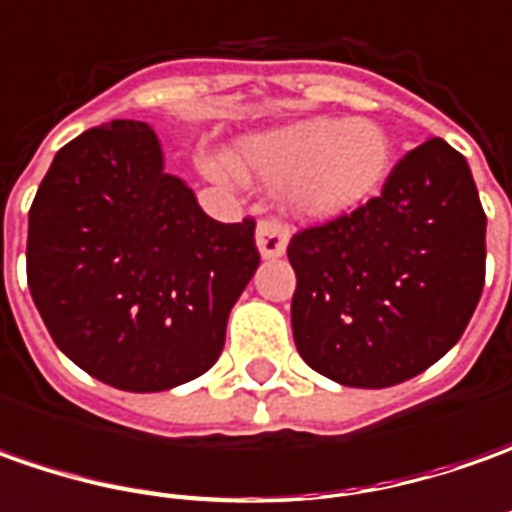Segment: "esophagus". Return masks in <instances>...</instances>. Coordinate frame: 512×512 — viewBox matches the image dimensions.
Listing matches in <instances>:
<instances>
[{
    "label": "esophagus",
    "instance_id": "esophagus-1",
    "mask_svg": "<svg viewBox=\"0 0 512 512\" xmlns=\"http://www.w3.org/2000/svg\"><path fill=\"white\" fill-rule=\"evenodd\" d=\"M289 243V226L277 218H263L257 223V249L263 257H280Z\"/></svg>",
    "mask_w": 512,
    "mask_h": 512
}]
</instances>
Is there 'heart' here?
Returning <instances> with one entry per match:
<instances>
[{"mask_svg": "<svg viewBox=\"0 0 512 512\" xmlns=\"http://www.w3.org/2000/svg\"><path fill=\"white\" fill-rule=\"evenodd\" d=\"M391 158V138L371 118H306L238 147L240 167L266 184H283L286 203L309 218H337L374 198ZM209 169L229 175L221 164Z\"/></svg>", "mask_w": 512, "mask_h": 512, "instance_id": "1", "label": "heart"}]
</instances>
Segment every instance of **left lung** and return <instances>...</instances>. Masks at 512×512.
Here are the masks:
<instances>
[{
  "label": "left lung",
  "instance_id": "1",
  "mask_svg": "<svg viewBox=\"0 0 512 512\" xmlns=\"http://www.w3.org/2000/svg\"><path fill=\"white\" fill-rule=\"evenodd\" d=\"M487 218L465 155L428 138L377 198L289 240L300 357L351 388H388L442 360L485 286Z\"/></svg>",
  "mask_w": 512,
  "mask_h": 512
}]
</instances>
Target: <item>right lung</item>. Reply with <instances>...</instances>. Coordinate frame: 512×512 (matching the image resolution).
Listing matches in <instances>:
<instances>
[{
    "mask_svg": "<svg viewBox=\"0 0 512 512\" xmlns=\"http://www.w3.org/2000/svg\"><path fill=\"white\" fill-rule=\"evenodd\" d=\"M257 263L255 221H212L164 172L144 121L64 144L30 206V297L53 343L121 391H167L209 371Z\"/></svg>",
    "mask_w": 512,
    "mask_h": 512,
    "instance_id": "obj_1",
    "label": "right lung"
}]
</instances>
